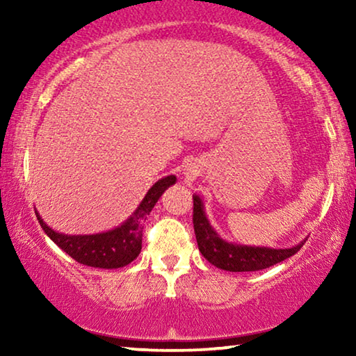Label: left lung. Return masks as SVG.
<instances>
[{"label": "left lung", "mask_w": 356, "mask_h": 356, "mask_svg": "<svg viewBox=\"0 0 356 356\" xmlns=\"http://www.w3.org/2000/svg\"><path fill=\"white\" fill-rule=\"evenodd\" d=\"M193 223L196 233L197 246L201 254L211 262L212 266L228 272H252L267 269V267L279 264L289 259L300 248L305 245L306 238L298 245L291 248H267V246H251L241 243L227 241L218 235V232L209 220L204 201L199 194H193Z\"/></svg>", "instance_id": "left-lung-1"}]
</instances>
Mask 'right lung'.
Instances as JSON below:
<instances>
[{"label": "right lung", "instance_id": "add662e5", "mask_svg": "<svg viewBox=\"0 0 356 356\" xmlns=\"http://www.w3.org/2000/svg\"><path fill=\"white\" fill-rule=\"evenodd\" d=\"M175 183H177L175 175L160 178L157 183L152 184L136 211L121 225L106 232L92 233V235H66V233L56 232L43 222L40 213L37 211L35 213L38 223L42 225L43 232L50 236V240L79 264L99 267V269H120L131 264L139 256L140 248H143L145 218L152 212L165 189Z\"/></svg>", "mask_w": 356, "mask_h": 356}]
</instances>
